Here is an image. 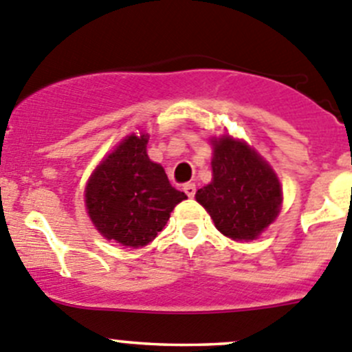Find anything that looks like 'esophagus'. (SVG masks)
I'll return each mask as SVG.
<instances>
[{
	"instance_id": "34e87169",
	"label": "esophagus",
	"mask_w": 352,
	"mask_h": 352,
	"mask_svg": "<svg viewBox=\"0 0 352 352\" xmlns=\"http://www.w3.org/2000/svg\"><path fill=\"white\" fill-rule=\"evenodd\" d=\"M182 189H184V192H186L189 197H194V194H196V186H194V184H190V182L186 184Z\"/></svg>"
}]
</instances>
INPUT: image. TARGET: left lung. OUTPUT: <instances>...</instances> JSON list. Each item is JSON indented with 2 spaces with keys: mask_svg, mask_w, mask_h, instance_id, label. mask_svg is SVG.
<instances>
[{
  "mask_svg": "<svg viewBox=\"0 0 352 352\" xmlns=\"http://www.w3.org/2000/svg\"><path fill=\"white\" fill-rule=\"evenodd\" d=\"M213 179L196 192V201L214 227L234 241H252L280 213L282 186L274 172L244 141L211 139Z\"/></svg>",
  "mask_w": 352,
  "mask_h": 352,
  "instance_id": "left-lung-1",
  "label": "left lung"
}]
</instances>
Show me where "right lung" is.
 I'll list each match as a JSON object with an SVG mask.
<instances>
[{"label":"right lung","instance_id":"1","mask_svg":"<svg viewBox=\"0 0 352 352\" xmlns=\"http://www.w3.org/2000/svg\"><path fill=\"white\" fill-rule=\"evenodd\" d=\"M149 135L131 134L107 156L85 186V206L108 241L142 248L163 230L187 196L170 186L162 165L146 151Z\"/></svg>","mask_w":352,"mask_h":352}]
</instances>
